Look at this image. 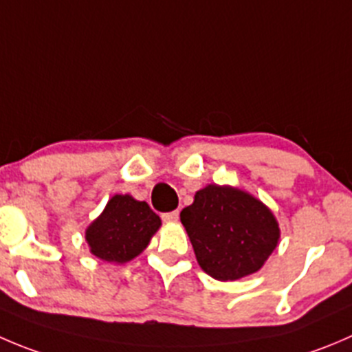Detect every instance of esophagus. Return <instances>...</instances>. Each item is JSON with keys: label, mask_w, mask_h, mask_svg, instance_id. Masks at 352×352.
Listing matches in <instances>:
<instances>
[{"label": "esophagus", "mask_w": 352, "mask_h": 352, "mask_svg": "<svg viewBox=\"0 0 352 352\" xmlns=\"http://www.w3.org/2000/svg\"><path fill=\"white\" fill-rule=\"evenodd\" d=\"M179 217H180V213H179V211H170V213H163L162 214V218H163V220H165V221H170V223H173V221H177V220H179Z\"/></svg>", "instance_id": "obj_1"}]
</instances>
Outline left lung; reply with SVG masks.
<instances>
[{
  "label": "left lung",
  "instance_id": "left-lung-1",
  "mask_svg": "<svg viewBox=\"0 0 352 352\" xmlns=\"http://www.w3.org/2000/svg\"><path fill=\"white\" fill-rule=\"evenodd\" d=\"M199 267L217 280H239L261 270L280 241V227L267 204L239 187L208 184L184 208Z\"/></svg>",
  "mask_w": 352,
  "mask_h": 352
}]
</instances>
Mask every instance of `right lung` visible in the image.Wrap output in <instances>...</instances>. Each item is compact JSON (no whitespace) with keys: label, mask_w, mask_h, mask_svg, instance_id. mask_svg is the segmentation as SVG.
Instances as JSON below:
<instances>
[{"label":"right lung","mask_w":352,"mask_h":352,"mask_svg":"<svg viewBox=\"0 0 352 352\" xmlns=\"http://www.w3.org/2000/svg\"><path fill=\"white\" fill-rule=\"evenodd\" d=\"M162 227V218L146 201L115 194L100 217L85 228L91 254L101 261L124 265L141 254Z\"/></svg>","instance_id":"obj_1"}]
</instances>
